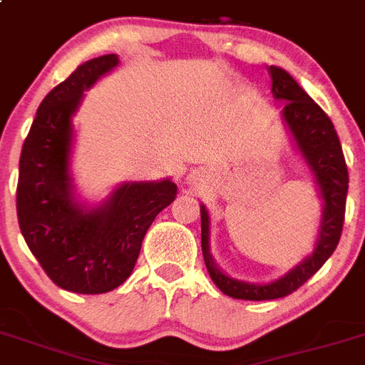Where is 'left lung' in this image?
I'll return each instance as SVG.
<instances>
[{"label": "left lung", "instance_id": "left-lung-1", "mask_svg": "<svg viewBox=\"0 0 365 365\" xmlns=\"http://www.w3.org/2000/svg\"><path fill=\"white\" fill-rule=\"evenodd\" d=\"M271 91L274 98L284 100L282 116L297 140L301 154L310 165L315 182L319 185L324 200L323 220H321L319 240L312 256L299 263L280 280L256 286L249 282H240L220 272L210 254V217L206 207H200L202 220V254L206 262L211 280L220 292L243 301H271L297 292L308 278L323 267V263L332 256L341 237L345 220V200H347L349 173L344 150L334 130V124L327 113L299 87L295 79L278 66H269Z\"/></svg>", "mask_w": 365, "mask_h": 365}]
</instances>
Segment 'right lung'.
Returning a JSON list of instances; mask_svg holds the SVG:
<instances>
[{
	"instance_id": "add662e5",
	"label": "right lung",
	"mask_w": 365,
	"mask_h": 365,
	"mask_svg": "<svg viewBox=\"0 0 365 365\" xmlns=\"http://www.w3.org/2000/svg\"><path fill=\"white\" fill-rule=\"evenodd\" d=\"M118 64L115 53L79 64L38 106L20 155L18 225L53 284L98 295L124 284L159 211L176 198V183H124L96 210L73 202L70 182L72 115L83 91Z\"/></svg>"
}]
</instances>
